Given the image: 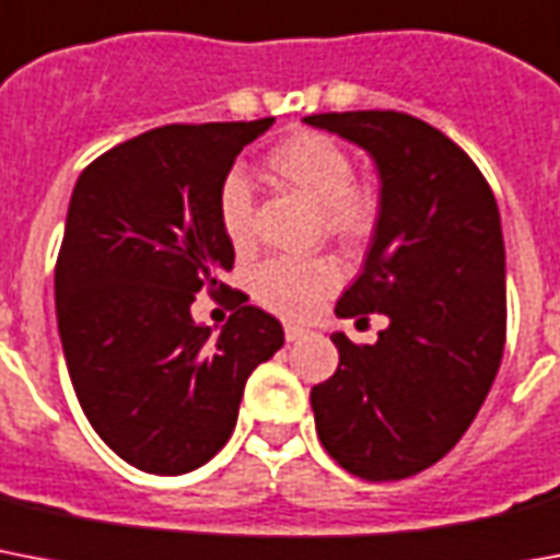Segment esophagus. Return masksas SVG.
<instances>
[{
  "label": "esophagus",
  "instance_id": "1",
  "mask_svg": "<svg viewBox=\"0 0 560 560\" xmlns=\"http://www.w3.org/2000/svg\"><path fill=\"white\" fill-rule=\"evenodd\" d=\"M306 335H308L306 326H301V324H285V341H289V343L301 341V338H306Z\"/></svg>",
  "mask_w": 560,
  "mask_h": 560
}]
</instances>
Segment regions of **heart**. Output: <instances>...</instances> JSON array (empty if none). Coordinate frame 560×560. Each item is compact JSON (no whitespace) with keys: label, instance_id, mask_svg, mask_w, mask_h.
Returning <instances> with one entry per match:
<instances>
[{"label":"heart","instance_id":"obj_1","mask_svg":"<svg viewBox=\"0 0 560 560\" xmlns=\"http://www.w3.org/2000/svg\"><path fill=\"white\" fill-rule=\"evenodd\" d=\"M266 167L283 185L294 187L320 210V225L341 243H364L378 225V194L355 182V161L335 138L298 132L268 153ZM219 225L231 245L245 248L254 234V190L243 173L225 176L217 196ZM341 280V268L329 257L266 259L254 271V298L280 315L301 317Z\"/></svg>","mask_w":560,"mask_h":560}]
</instances>
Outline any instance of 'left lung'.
<instances>
[{
	"mask_svg": "<svg viewBox=\"0 0 560 560\" xmlns=\"http://www.w3.org/2000/svg\"><path fill=\"white\" fill-rule=\"evenodd\" d=\"M303 120L364 147L382 178L364 271L335 315L390 317L375 343L332 335L338 370L312 387L317 436L361 480H405L463 440L498 375L506 343L500 210L465 150L413 115Z\"/></svg>",
	"mask_w": 560,
	"mask_h": 560,
	"instance_id": "8db88e82",
	"label": "left lung"
}]
</instances>
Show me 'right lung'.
I'll return each instance as SVG.
<instances>
[{"mask_svg": "<svg viewBox=\"0 0 560 560\" xmlns=\"http://www.w3.org/2000/svg\"><path fill=\"white\" fill-rule=\"evenodd\" d=\"M275 118L170 124L112 147L80 173L54 298L83 413L120 459L187 474L234 433L248 375L283 347V326L222 283L234 245L217 196L245 144ZM199 291L235 315L219 339L196 325Z\"/></svg>", "mask_w": 560, "mask_h": 560, "instance_id": "1", "label": "right lung"}]
</instances>
